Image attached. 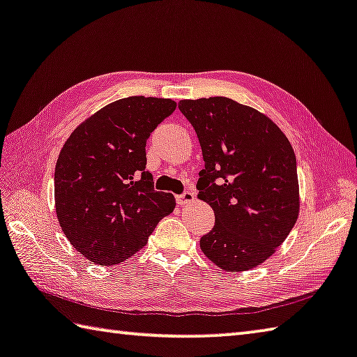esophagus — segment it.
<instances>
[{
	"mask_svg": "<svg viewBox=\"0 0 357 357\" xmlns=\"http://www.w3.org/2000/svg\"><path fill=\"white\" fill-rule=\"evenodd\" d=\"M193 199H195V193H193L192 190H185L184 193H181V195L176 197L178 204H181V206L189 204V203H192Z\"/></svg>",
	"mask_w": 357,
	"mask_h": 357,
	"instance_id": "1",
	"label": "esophagus"
}]
</instances>
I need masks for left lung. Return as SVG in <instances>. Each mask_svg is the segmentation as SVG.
I'll return each mask as SVG.
<instances>
[{
    "instance_id": "8db88e82",
    "label": "left lung",
    "mask_w": 357,
    "mask_h": 357,
    "mask_svg": "<svg viewBox=\"0 0 357 357\" xmlns=\"http://www.w3.org/2000/svg\"><path fill=\"white\" fill-rule=\"evenodd\" d=\"M204 168L198 198L215 213L199 248L225 271L261 265L286 241L300 212L296 159L267 115L226 96L183 100Z\"/></svg>"
}]
</instances>
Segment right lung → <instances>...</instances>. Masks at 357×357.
<instances>
[{"label": "right lung", "mask_w": 357, "mask_h": 357, "mask_svg": "<svg viewBox=\"0 0 357 357\" xmlns=\"http://www.w3.org/2000/svg\"><path fill=\"white\" fill-rule=\"evenodd\" d=\"M176 102L129 96L100 109L67 139L54 170L56 213L68 242L98 265L144 248L172 213V193L154 190L146 140Z\"/></svg>", "instance_id": "1"}]
</instances>
